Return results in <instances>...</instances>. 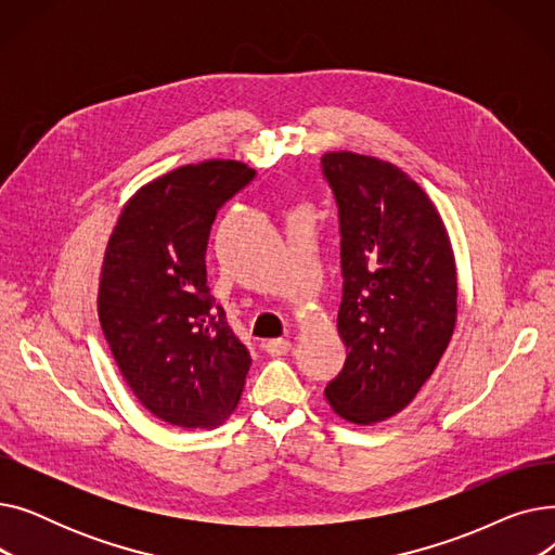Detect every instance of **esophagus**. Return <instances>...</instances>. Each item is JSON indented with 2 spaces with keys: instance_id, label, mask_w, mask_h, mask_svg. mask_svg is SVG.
I'll list each match as a JSON object with an SVG mask.
<instances>
[{
  "instance_id": "esophagus-1",
  "label": "esophagus",
  "mask_w": 555,
  "mask_h": 555,
  "mask_svg": "<svg viewBox=\"0 0 555 555\" xmlns=\"http://www.w3.org/2000/svg\"><path fill=\"white\" fill-rule=\"evenodd\" d=\"M289 348H293V344H289L287 339H268V341H262V351H266L272 358L285 356Z\"/></svg>"
}]
</instances>
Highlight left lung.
I'll list each match as a JSON object with an SVG mask.
<instances>
[{
    "instance_id": "8db88e82",
    "label": "left lung",
    "mask_w": 555,
    "mask_h": 555,
    "mask_svg": "<svg viewBox=\"0 0 555 555\" xmlns=\"http://www.w3.org/2000/svg\"><path fill=\"white\" fill-rule=\"evenodd\" d=\"M322 172L339 218L346 362L324 389L348 423H380L410 404L434 373L456 322L448 231L425 191L398 166L326 153Z\"/></svg>"
}]
</instances>
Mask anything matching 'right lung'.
<instances>
[{
	"label": "right lung",
	"instance_id": "1",
	"mask_svg": "<svg viewBox=\"0 0 555 555\" xmlns=\"http://www.w3.org/2000/svg\"><path fill=\"white\" fill-rule=\"evenodd\" d=\"M254 178L231 159L175 168L128 199L109 236L101 328L139 402L168 425L216 427L241 400L251 358L209 295L204 256L218 211Z\"/></svg>",
	"mask_w": 555,
	"mask_h": 555
}]
</instances>
